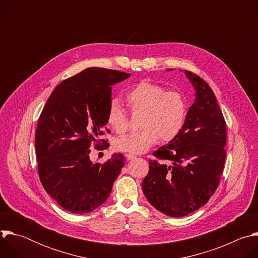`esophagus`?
<instances>
[{
    "label": "esophagus",
    "instance_id": "obj_1",
    "mask_svg": "<svg viewBox=\"0 0 258 258\" xmlns=\"http://www.w3.org/2000/svg\"><path fill=\"white\" fill-rule=\"evenodd\" d=\"M125 157H126L127 160H133V159H135L137 156L134 155V154H125Z\"/></svg>",
    "mask_w": 258,
    "mask_h": 258
}]
</instances>
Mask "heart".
Wrapping results in <instances>:
<instances>
[{
  "label": "heart",
  "mask_w": 258,
  "mask_h": 258,
  "mask_svg": "<svg viewBox=\"0 0 258 258\" xmlns=\"http://www.w3.org/2000/svg\"><path fill=\"white\" fill-rule=\"evenodd\" d=\"M127 106L133 112L143 113L141 132L116 139L115 149L130 154L148 151L161 138L170 141L175 138L187 117V101L176 91H166L162 86L143 81L124 94ZM107 122L116 133L127 128V116L118 100L113 99L107 110Z\"/></svg>",
  "instance_id": "b5f03b06"
}]
</instances>
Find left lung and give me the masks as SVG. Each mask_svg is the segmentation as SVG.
Wrapping results in <instances>:
<instances>
[{"instance_id": "1", "label": "left lung", "mask_w": 258, "mask_h": 258, "mask_svg": "<svg viewBox=\"0 0 258 258\" xmlns=\"http://www.w3.org/2000/svg\"><path fill=\"white\" fill-rule=\"evenodd\" d=\"M183 73L195 90L194 103L179 134L153 153L157 159L149 161L142 183L149 203L172 217L188 215L207 203L226 160L227 126L214 93L198 76Z\"/></svg>"}]
</instances>
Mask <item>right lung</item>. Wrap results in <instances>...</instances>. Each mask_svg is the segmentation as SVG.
<instances>
[{
	"label": "right lung",
	"mask_w": 258,
	"mask_h": 258,
	"mask_svg": "<svg viewBox=\"0 0 258 258\" xmlns=\"http://www.w3.org/2000/svg\"><path fill=\"white\" fill-rule=\"evenodd\" d=\"M130 77L91 67L63 81L46 102L35 133L39 174L46 192L69 212L89 213L102 205L124 165L122 154L93 164L90 147H101L112 86Z\"/></svg>",
	"instance_id": "obj_1"
}]
</instances>
